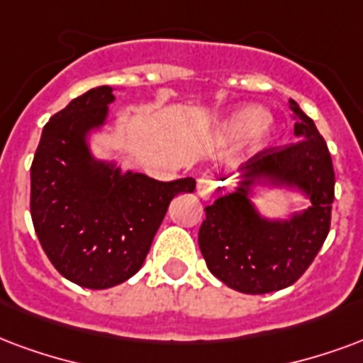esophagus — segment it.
<instances>
[{
    "instance_id": "34e87169",
    "label": "esophagus",
    "mask_w": 363,
    "mask_h": 363,
    "mask_svg": "<svg viewBox=\"0 0 363 363\" xmlns=\"http://www.w3.org/2000/svg\"><path fill=\"white\" fill-rule=\"evenodd\" d=\"M217 190V182L211 179V177H202L198 181V194L202 196L203 200H209L211 196L216 194Z\"/></svg>"
}]
</instances>
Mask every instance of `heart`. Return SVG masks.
I'll return each instance as SVG.
<instances>
[{
    "label": "heart",
    "mask_w": 363,
    "mask_h": 363,
    "mask_svg": "<svg viewBox=\"0 0 363 363\" xmlns=\"http://www.w3.org/2000/svg\"><path fill=\"white\" fill-rule=\"evenodd\" d=\"M225 130L230 136H238V134H246L252 130V136L256 138V142H264L269 133V119L257 109H242L227 121Z\"/></svg>",
    "instance_id": "heart-1"
}]
</instances>
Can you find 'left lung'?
Segmentation results:
<instances>
[{
	"instance_id": "8db88e82",
	"label": "left lung",
	"mask_w": 363,
	"mask_h": 363,
	"mask_svg": "<svg viewBox=\"0 0 363 363\" xmlns=\"http://www.w3.org/2000/svg\"><path fill=\"white\" fill-rule=\"evenodd\" d=\"M289 106L296 115L294 134L300 140L252 155L240 167V189L206 208L198 233L208 269L244 294H265L296 283L331 229L335 171L329 147L296 101L289 99ZM254 178L298 186L311 196L312 208L291 222L262 220L247 200Z\"/></svg>"
}]
</instances>
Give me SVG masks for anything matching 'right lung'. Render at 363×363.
I'll return each instance as SVG.
<instances>
[{
	"label": "right lung",
	"mask_w": 363,
	"mask_h": 363,
	"mask_svg": "<svg viewBox=\"0 0 363 363\" xmlns=\"http://www.w3.org/2000/svg\"><path fill=\"white\" fill-rule=\"evenodd\" d=\"M109 86L74 98L45 123L30 167V216L53 267L101 291L140 269L174 196L192 177L161 182L92 161L86 133L106 121Z\"/></svg>",
	"instance_id": "right-lung-1"
}]
</instances>
